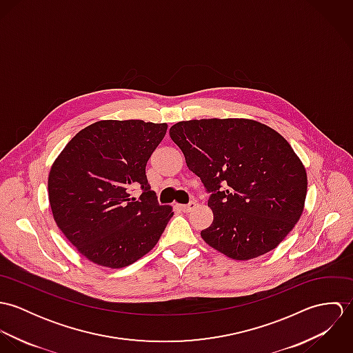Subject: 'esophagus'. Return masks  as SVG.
Wrapping results in <instances>:
<instances>
[{"label":"esophagus","mask_w":353,"mask_h":353,"mask_svg":"<svg viewBox=\"0 0 353 353\" xmlns=\"http://www.w3.org/2000/svg\"><path fill=\"white\" fill-rule=\"evenodd\" d=\"M194 208H196V203H194V202H190V203H186V205H179V209H181L182 212H185V213L192 212Z\"/></svg>","instance_id":"34e87169"}]
</instances>
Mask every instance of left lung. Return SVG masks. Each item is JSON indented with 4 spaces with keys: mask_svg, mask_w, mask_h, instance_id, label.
<instances>
[{
    "mask_svg": "<svg viewBox=\"0 0 353 353\" xmlns=\"http://www.w3.org/2000/svg\"><path fill=\"white\" fill-rule=\"evenodd\" d=\"M171 140L210 193L213 212L202 239L248 261L276 249L299 221L307 174L274 129L245 118L193 119L171 126Z\"/></svg>",
    "mask_w": 353,
    "mask_h": 353,
    "instance_id": "8db88e82",
    "label": "left lung"
}]
</instances>
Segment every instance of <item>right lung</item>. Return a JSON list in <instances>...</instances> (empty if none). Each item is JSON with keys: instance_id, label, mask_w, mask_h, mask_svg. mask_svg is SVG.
I'll return each mask as SVG.
<instances>
[{"instance_id": "right-lung-1", "label": "right lung", "mask_w": 353, "mask_h": 353, "mask_svg": "<svg viewBox=\"0 0 353 353\" xmlns=\"http://www.w3.org/2000/svg\"><path fill=\"white\" fill-rule=\"evenodd\" d=\"M167 123L99 121L80 130L49 174L52 217L83 256L105 268H125L159 242L174 212L159 205L145 175ZM140 185V201L130 197Z\"/></svg>"}]
</instances>
